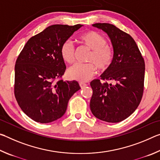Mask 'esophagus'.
I'll return each mask as SVG.
<instances>
[{"label":"esophagus","mask_w":160,"mask_h":160,"mask_svg":"<svg viewBox=\"0 0 160 160\" xmlns=\"http://www.w3.org/2000/svg\"><path fill=\"white\" fill-rule=\"evenodd\" d=\"M79 84H80V88H85V87L87 85V84H86V83H85V82H80Z\"/></svg>","instance_id":"34e87169"}]
</instances>
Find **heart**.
I'll list each match as a JSON object with an SVG mask.
<instances>
[{
    "label": "heart",
    "mask_w": 160,
    "mask_h": 160,
    "mask_svg": "<svg viewBox=\"0 0 160 160\" xmlns=\"http://www.w3.org/2000/svg\"><path fill=\"white\" fill-rule=\"evenodd\" d=\"M79 41L92 50L88 58V62L91 63L74 65L68 70V76L71 80L86 82L96 74L97 68L101 71L109 68L113 59V51L107 44L105 38L94 31L84 32L79 37ZM60 53L66 63L71 64L74 62L75 48L70 41L62 44Z\"/></svg>",
    "instance_id": "1"
}]
</instances>
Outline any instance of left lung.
<instances>
[{
    "instance_id": "8db88e82",
    "label": "left lung",
    "mask_w": 160,
    "mask_h": 160,
    "mask_svg": "<svg viewBox=\"0 0 160 160\" xmlns=\"http://www.w3.org/2000/svg\"><path fill=\"white\" fill-rule=\"evenodd\" d=\"M109 36L113 50V59L109 68L101 75L102 83L90 82L93 94L90 100L92 114L100 120L118 123L133 113L141 101L145 78V61L134 39L112 24L95 23Z\"/></svg>"
}]
</instances>
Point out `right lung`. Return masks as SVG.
Segmentation results:
<instances>
[{
    "mask_svg": "<svg viewBox=\"0 0 160 160\" xmlns=\"http://www.w3.org/2000/svg\"><path fill=\"white\" fill-rule=\"evenodd\" d=\"M82 25H53L31 37L16 61L15 96L23 112L47 123L66 113L68 103L80 89L77 81L57 80L66 69L60 49Z\"/></svg>",
    "mask_w": 160,
    "mask_h": 160,
    "instance_id": "add662e5",
    "label": "right lung"
}]
</instances>
